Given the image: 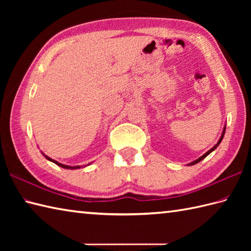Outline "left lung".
<instances>
[{"mask_svg":"<svg viewBox=\"0 0 251 251\" xmlns=\"http://www.w3.org/2000/svg\"><path fill=\"white\" fill-rule=\"evenodd\" d=\"M225 132H226V128L225 129H223V132H222V135H221V137H220V139H219V141H218V143H217V145L214 147V148H212V149H210V150L209 151H208V152H206L205 154H204V155H202V156H201L200 158H197L196 159V161H194V162H192L190 165H194V164H197V163H200L201 161V159H204L207 155H209V154L212 152V151H214L215 150V149L218 147V146H219L220 145V142L222 141V139H223V136H225Z\"/></svg>","mask_w":251,"mask_h":251,"instance_id":"1","label":"left lung"}]
</instances>
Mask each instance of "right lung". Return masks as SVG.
Segmentation results:
<instances>
[{
	"label": "right lung",
	"mask_w": 251,
	"mask_h": 251,
	"mask_svg": "<svg viewBox=\"0 0 251 251\" xmlns=\"http://www.w3.org/2000/svg\"><path fill=\"white\" fill-rule=\"evenodd\" d=\"M45 157L49 159V161H50V162H52V163H55L56 165H58V166L59 167H62V168H66V169H77V168H81L79 166H68V165H63V164H61V163H58L57 161H55V159H52V158H50V157H49V156H46L45 155Z\"/></svg>",
	"instance_id": "add662e5"
}]
</instances>
